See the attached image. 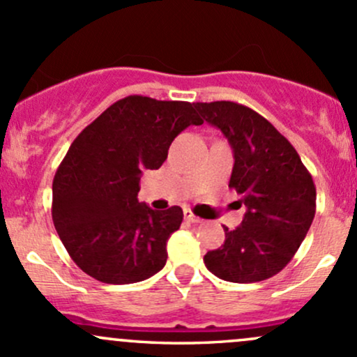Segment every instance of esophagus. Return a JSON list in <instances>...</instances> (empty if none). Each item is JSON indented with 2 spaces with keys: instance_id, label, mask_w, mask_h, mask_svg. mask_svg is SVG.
<instances>
[{
  "instance_id": "34e87169",
  "label": "esophagus",
  "mask_w": 357,
  "mask_h": 357,
  "mask_svg": "<svg viewBox=\"0 0 357 357\" xmlns=\"http://www.w3.org/2000/svg\"><path fill=\"white\" fill-rule=\"evenodd\" d=\"M185 219L188 220V222H191V224H200L202 222L200 217L195 215V213L191 212V210H185Z\"/></svg>"
}]
</instances>
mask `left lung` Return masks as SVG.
Returning <instances> with one entry per match:
<instances>
[{
	"label": "left lung",
	"mask_w": 357,
	"mask_h": 357,
	"mask_svg": "<svg viewBox=\"0 0 357 357\" xmlns=\"http://www.w3.org/2000/svg\"><path fill=\"white\" fill-rule=\"evenodd\" d=\"M234 152L229 188L246 207L241 226L226 227V241L204 257L227 282L250 284L279 273L306 238L317 210V188L296 149L257 111L231 102H197Z\"/></svg>",
	"instance_id": "left-lung-1"
}]
</instances>
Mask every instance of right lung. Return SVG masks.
<instances>
[{"mask_svg":"<svg viewBox=\"0 0 357 357\" xmlns=\"http://www.w3.org/2000/svg\"><path fill=\"white\" fill-rule=\"evenodd\" d=\"M202 123L195 104L128 96L75 138L52 181V222L87 275L133 284L162 270L183 210L140 204V176L162 166L172 140Z\"/></svg>","mask_w":357,"mask_h":357,"instance_id":"add662e5","label":"right lung"}]
</instances>
